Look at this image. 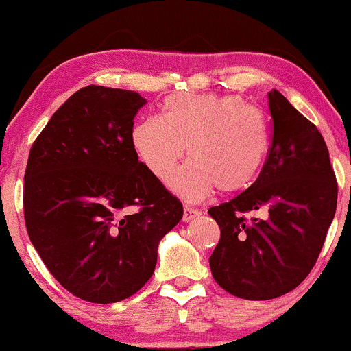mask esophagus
Segmentation results:
<instances>
[{
	"mask_svg": "<svg viewBox=\"0 0 351 351\" xmlns=\"http://www.w3.org/2000/svg\"><path fill=\"white\" fill-rule=\"evenodd\" d=\"M201 214L199 209H195V208H189V206H185L184 208V222H190V220H193L195 217H198Z\"/></svg>",
	"mask_w": 351,
	"mask_h": 351,
	"instance_id": "34e87169",
	"label": "esophagus"
}]
</instances>
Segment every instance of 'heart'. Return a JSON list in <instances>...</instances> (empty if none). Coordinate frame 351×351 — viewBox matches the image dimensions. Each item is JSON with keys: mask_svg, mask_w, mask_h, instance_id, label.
Here are the masks:
<instances>
[{"mask_svg": "<svg viewBox=\"0 0 351 351\" xmlns=\"http://www.w3.org/2000/svg\"><path fill=\"white\" fill-rule=\"evenodd\" d=\"M132 147L158 179H167L189 147L191 161L176 172L171 189L189 201L246 189L256 180L270 150V131L261 108L238 95L171 94L161 117L134 124Z\"/></svg>", "mask_w": 351, "mask_h": 351, "instance_id": "b5f03b06", "label": "heart"}]
</instances>
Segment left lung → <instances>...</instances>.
Segmentation results:
<instances>
[{
	"mask_svg": "<svg viewBox=\"0 0 351 351\" xmlns=\"http://www.w3.org/2000/svg\"><path fill=\"white\" fill-rule=\"evenodd\" d=\"M271 142L257 180L209 209L220 239L209 257L217 285L247 300L280 297L315 267L337 208V180L318 128L276 89L268 93ZM262 210L263 219L244 213Z\"/></svg>",
	"mask_w": 351,
	"mask_h": 351,
	"instance_id": "obj_1",
	"label": "left lung"
}]
</instances>
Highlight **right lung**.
I'll use <instances>...</instances> for the list:
<instances>
[{
  "label": "right lung",
  "mask_w": 351,
  "mask_h": 351,
  "mask_svg": "<svg viewBox=\"0 0 351 351\" xmlns=\"http://www.w3.org/2000/svg\"><path fill=\"white\" fill-rule=\"evenodd\" d=\"M136 90L86 86L33 142L23 180L30 241L71 294L113 304L142 289L158 243L184 215L180 199L138 161Z\"/></svg>",
  "instance_id": "add662e5"
}]
</instances>
